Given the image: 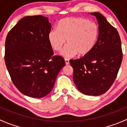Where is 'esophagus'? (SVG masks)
<instances>
[{
	"mask_svg": "<svg viewBox=\"0 0 127 127\" xmlns=\"http://www.w3.org/2000/svg\"><path fill=\"white\" fill-rule=\"evenodd\" d=\"M64 60H65V63H66V65H67V64H69V61L68 59L65 58Z\"/></svg>",
	"mask_w": 127,
	"mask_h": 127,
	"instance_id": "34e87169",
	"label": "esophagus"
}]
</instances>
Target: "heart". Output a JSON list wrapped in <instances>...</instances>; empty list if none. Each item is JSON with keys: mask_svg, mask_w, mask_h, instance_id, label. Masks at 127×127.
Masks as SVG:
<instances>
[{"mask_svg": "<svg viewBox=\"0 0 127 127\" xmlns=\"http://www.w3.org/2000/svg\"><path fill=\"white\" fill-rule=\"evenodd\" d=\"M99 29L95 23L82 18L71 17L61 20L57 29L48 33V39L51 47L59 51L66 43L60 53L66 58H72L78 53L85 55L94 47L98 39Z\"/></svg>", "mask_w": 127, "mask_h": 127, "instance_id": "b5f03b06", "label": "heart"}]
</instances>
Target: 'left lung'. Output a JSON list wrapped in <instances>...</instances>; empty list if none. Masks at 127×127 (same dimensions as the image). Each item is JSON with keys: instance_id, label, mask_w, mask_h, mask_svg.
Segmentation results:
<instances>
[{"instance_id": "left-lung-1", "label": "left lung", "mask_w": 127, "mask_h": 127, "mask_svg": "<svg viewBox=\"0 0 127 127\" xmlns=\"http://www.w3.org/2000/svg\"><path fill=\"white\" fill-rule=\"evenodd\" d=\"M98 21V39L93 49L77 60H71L73 80L84 94L98 96L113 84L122 61L121 40L118 31L98 12L90 13Z\"/></svg>"}]
</instances>
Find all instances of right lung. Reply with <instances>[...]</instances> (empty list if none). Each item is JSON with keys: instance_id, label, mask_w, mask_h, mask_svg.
Instances as JSON below:
<instances>
[{"instance_id": "add662e5", "label": "right lung", "mask_w": 127, "mask_h": 127, "mask_svg": "<svg viewBox=\"0 0 127 127\" xmlns=\"http://www.w3.org/2000/svg\"><path fill=\"white\" fill-rule=\"evenodd\" d=\"M52 26L42 15L21 18L7 34L5 62L15 86L24 95L40 98L49 94L63 58L53 56L48 39Z\"/></svg>"}]
</instances>
